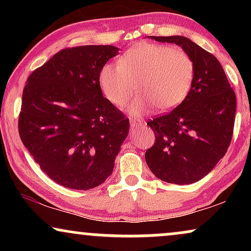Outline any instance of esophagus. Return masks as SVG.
Returning a JSON list of instances; mask_svg holds the SVG:
<instances>
[{"instance_id":"obj_1","label":"esophagus","mask_w":251,"mask_h":251,"mask_svg":"<svg viewBox=\"0 0 251 251\" xmlns=\"http://www.w3.org/2000/svg\"><path fill=\"white\" fill-rule=\"evenodd\" d=\"M145 123H144L143 121H140V120H130V128H131L132 130L135 129H138L140 128V126H143Z\"/></svg>"}]
</instances>
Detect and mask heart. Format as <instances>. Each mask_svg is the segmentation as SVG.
Listing matches in <instances>:
<instances>
[{"label":"heart","mask_w":251,"mask_h":251,"mask_svg":"<svg viewBox=\"0 0 251 251\" xmlns=\"http://www.w3.org/2000/svg\"><path fill=\"white\" fill-rule=\"evenodd\" d=\"M194 80L192 58L180 49L142 43L126 51L119 64L101 68L99 83L105 97L115 106H125L133 94V82L140 95L130 104L133 116L155 106L169 111L187 97Z\"/></svg>","instance_id":"1"}]
</instances>
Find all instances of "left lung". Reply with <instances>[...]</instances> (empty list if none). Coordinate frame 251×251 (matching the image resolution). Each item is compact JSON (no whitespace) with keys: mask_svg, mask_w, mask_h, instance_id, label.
I'll return each instance as SVG.
<instances>
[{"mask_svg":"<svg viewBox=\"0 0 251 251\" xmlns=\"http://www.w3.org/2000/svg\"><path fill=\"white\" fill-rule=\"evenodd\" d=\"M180 47L194 64L187 97L166 115L147 123L155 143L146 151L150 170L159 179L177 185L200 180L225 155L233 135L236 98L214 54L185 36H150Z\"/></svg>","mask_w":251,"mask_h":251,"instance_id":"1","label":"left lung"}]
</instances>
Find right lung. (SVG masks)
<instances>
[{
	"label": "right lung",
	"instance_id": "add662e5",
	"mask_svg": "<svg viewBox=\"0 0 251 251\" xmlns=\"http://www.w3.org/2000/svg\"><path fill=\"white\" fill-rule=\"evenodd\" d=\"M119 50H61L27 78L19 136L42 171L61 186L90 190L114 169L130 125L102 96L99 74Z\"/></svg>",
	"mask_w": 251,
	"mask_h": 251
}]
</instances>
